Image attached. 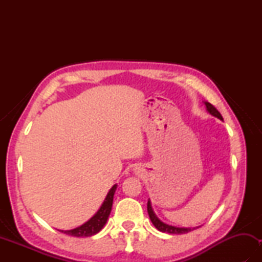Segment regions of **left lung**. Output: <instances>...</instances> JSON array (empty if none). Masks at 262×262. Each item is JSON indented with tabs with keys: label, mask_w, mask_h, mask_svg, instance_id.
<instances>
[{
	"label": "left lung",
	"mask_w": 262,
	"mask_h": 262,
	"mask_svg": "<svg viewBox=\"0 0 262 262\" xmlns=\"http://www.w3.org/2000/svg\"><path fill=\"white\" fill-rule=\"evenodd\" d=\"M205 105H206V108H207V111L211 116H214V117H216V118L223 120V117H222V115L220 114V111L217 110L213 104L209 102H205ZM147 213H148V216H149V219H151V222L153 223V225L161 232L170 233V234H185V233H188L194 229H197V227H177V226H172V225L163 223V222L160 221L158 219V216L155 215L149 200L147 202Z\"/></svg>",
	"instance_id": "obj_1"
}]
</instances>
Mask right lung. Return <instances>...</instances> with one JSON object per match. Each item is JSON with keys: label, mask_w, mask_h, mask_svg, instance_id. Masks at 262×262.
<instances>
[{"label": "right lung", "mask_w": 262, "mask_h": 262, "mask_svg": "<svg viewBox=\"0 0 262 262\" xmlns=\"http://www.w3.org/2000/svg\"><path fill=\"white\" fill-rule=\"evenodd\" d=\"M116 189H117V185L113 186V188L109 190L107 197H105V199L103 200L101 207H100L97 213L94 214L88 222H85L84 224L73 230H69V231L60 230L59 232L64 233V234L76 236V237H81V236L86 237V236H92L94 234H97L98 232L102 230L104 224L107 223V220L111 211V207H113L114 194H115Z\"/></svg>", "instance_id": "add662e5"}]
</instances>
